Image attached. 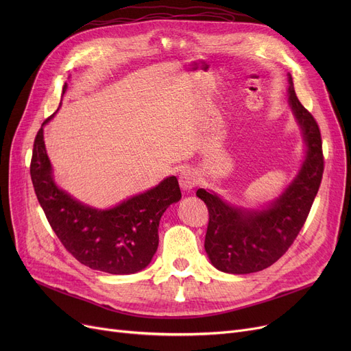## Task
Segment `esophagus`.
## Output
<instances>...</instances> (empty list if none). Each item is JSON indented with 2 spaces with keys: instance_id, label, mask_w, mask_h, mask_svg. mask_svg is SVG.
Wrapping results in <instances>:
<instances>
[{
  "instance_id": "esophagus-1",
  "label": "esophagus",
  "mask_w": 351,
  "mask_h": 351,
  "mask_svg": "<svg viewBox=\"0 0 351 351\" xmlns=\"http://www.w3.org/2000/svg\"><path fill=\"white\" fill-rule=\"evenodd\" d=\"M179 185L185 192L192 191L197 185V175L192 169L182 171L179 175Z\"/></svg>"
}]
</instances>
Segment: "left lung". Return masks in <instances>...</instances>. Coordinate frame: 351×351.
Returning a JSON list of instances; mask_svg holds the SVG:
<instances>
[{
  "instance_id": "left-lung-1",
  "label": "left lung",
  "mask_w": 351,
  "mask_h": 351,
  "mask_svg": "<svg viewBox=\"0 0 351 351\" xmlns=\"http://www.w3.org/2000/svg\"><path fill=\"white\" fill-rule=\"evenodd\" d=\"M289 104L303 131L307 151L300 172L278 199L262 210H247L230 206L205 189L196 192L209 210L205 250L219 270L247 274L278 262L302 230L319 192L324 171L320 129L298 99L290 73Z\"/></svg>"
}]
</instances>
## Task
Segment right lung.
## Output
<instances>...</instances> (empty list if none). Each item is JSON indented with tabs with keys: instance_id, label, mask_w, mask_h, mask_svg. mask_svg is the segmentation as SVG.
<instances>
[{
	"instance_id": "1",
	"label": "right lung",
	"mask_w": 351,
	"mask_h": 351,
	"mask_svg": "<svg viewBox=\"0 0 351 351\" xmlns=\"http://www.w3.org/2000/svg\"><path fill=\"white\" fill-rule=\"evenodd\" d=\"M65 90L66 84L62 94ZM29 173L35 195L64 247L80 263L110 274L136 273L151 263L159 243V220L182 197L178 179L169 176L112 209L81 204L55 185L43 128L34 141Z\"/></svg>"
}]
</instances>
